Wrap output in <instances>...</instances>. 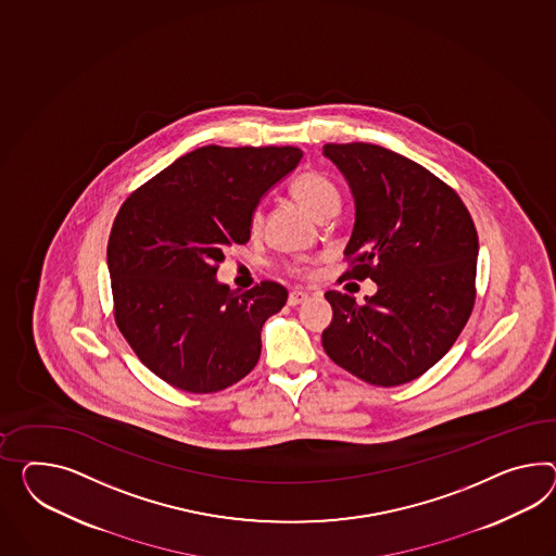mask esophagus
Segmentation results:
<instances>
[{
	"label": "esophagus",
	"instance_id": "obj_1",
	"mask_svg": "<svg viewBox=\"0 0 556 556\" xmlns=\"http://www.w3.org/2000/svg\"><path fill=\"white\" fill-rule=\"evenodd\" d=\"M304 300H308V292H304V290H292L290 296H288V304H290V306H299Z\"/></svg>",
	"mask_w": 556,
	"mask_h": 556
}]
</instances>
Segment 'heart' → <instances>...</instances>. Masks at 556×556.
Listing matches in <instances>:
<instances>
[{
	"label": "heart",
	"mask_w": 556,
	"mask_h": 556,
	"mask_svg": "<svg viewBox=\"0 0 556 556\" xmlns=\"http://www.w3.org/2000/svg\"><path fill=\"white\" fill-rule=\"evenodd\" d=\"M290 193L316 217L327 214L330 207L339 205L337 189L330 184L328 177L318 172L300 173L299 177L290 186ZM260 222H262V214L254 212V215H252V226L257 228Z\"/></svg>",
	"instance_id": "obj_1"
}]
</instances>
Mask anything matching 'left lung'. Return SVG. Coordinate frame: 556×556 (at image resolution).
<instances>
[{"mask_svg":"<svg viewBox=\"0 0 556 556\" xmlns=\"http://www.w3.org/2000/svg\"><path fill=\"white\" fill-rule=\"evenodd\" d=\"M355 200L342 280L377 285L365 304L328 290L327 355L370 384L409 383L456 342L476 299L478 233L452 187L395 151L325 144Z\"/></svg>","mask_w":556,"mask_h":556,"instance_id":"obj_1","label":"left lung"}]
</instances>
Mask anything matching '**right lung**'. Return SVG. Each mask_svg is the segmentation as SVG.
Listing matches in <instances>:
<instances>
[{
	"instance_id": "obj_1",
	"label": "right lung",
	"mask_w": 556,
	"mask_h": 556,
	"mask_svg": "<svg viewBox=\"0 0 556 556\" xmlns=\"http://www.w3.org/2000/svg\"><path fill=\"white\" fill-rule=\"evenodd\" d=\"M296 147H200L139 187L106 248L114 318L165 383L214 393L256 367L262 327L288 290H229L217 276L231 243L250 240L262 198L294 172Z\"/></svg>"
}]
</instances>
